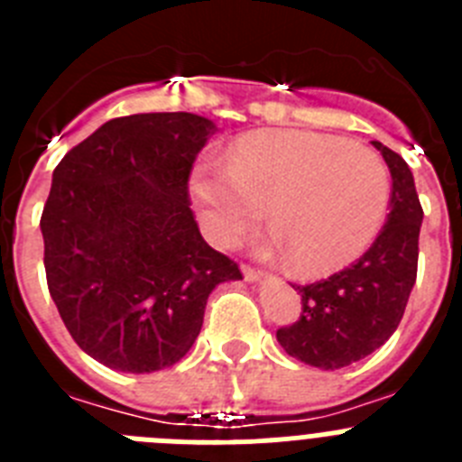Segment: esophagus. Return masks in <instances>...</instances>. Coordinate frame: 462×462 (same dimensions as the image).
I'll return each instance as SVG.
<instances>
[{
	"label": "esophagus",
	"mask_w": 462,
	"mask_h": 462,
	"mask_svg": "<svg viewBox=\"0 0 462 462\" xmlns=\"http://www.w3.org/2000/svg\"><path fill=\"white\" fill-rule=\"evenodd\" d=\"M243 277H245V282H252V284H254V282H261V277H263V273L256 271V268L243 266Z\"/></svg>",
	"instance_id": "esophagus-1"
}]
</instances>
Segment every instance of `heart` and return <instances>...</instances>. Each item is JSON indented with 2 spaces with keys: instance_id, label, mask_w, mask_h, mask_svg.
I'll list each match as a JSON object with an SVG mask.
<instances>
[{
  "instance_id": "b5f03b06",
  "label": "heart",
  "mask_w": 462,
  "mask_h": 462,
  "mask_svg": "<svg viewBox=\"0 0 462 462\" xmlns=\"http://www.w3.org/2000/svg\"><path fill=\"white\" fill-rule=\"evenodd\" d=\"M208 238L231 245L263 217L266 254H289L298 275L340 271L368 250L391 203L389 169L374 150L314 132H256L228 150L226 169L191 173Z\"/></svg>"
}]
</instances>
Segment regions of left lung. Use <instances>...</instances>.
Masks as SVG:
<instances>
[{"mask_svg":"<svg viewBox=\"0 0 462 462\" xmlns=\"http://www.w3.org/2000/svg\"><path fill=\"white\" fill-rule=\"evenodd\" d=\"M391 171V212L365 254L328 280L293 287L303 312L277 330L282 349L319 370H340L361 361L398 328L419 263L423 210L414 175L398 152L373 141Z\"/></svg>","mask_w":462,"mask_h":462,"instance_id":"8db88e82","label":"left lung"}]
</instances>
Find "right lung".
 Returning a JSON list of instances; mask_svg holds the SVG:
<instances>
[{
	"label": "right lung",
	"instance_id": "add662e5",
	"mask_svg": "<svg viewBox=\"0 0 462 462\" xmlns=\"http://www.w3.org/2000/svg\"><path fill=\"white\" fill-rule=\"evenodd\" d=\"M217 132L194 113L116 117L52 171L41 215L48 289L76 345L106 368H171L201 333L212 289L243 280L203 240L187 196Z\"/></svg>",
	"mask_w": 462,
	"mask_h": 462
}]
</instances>
